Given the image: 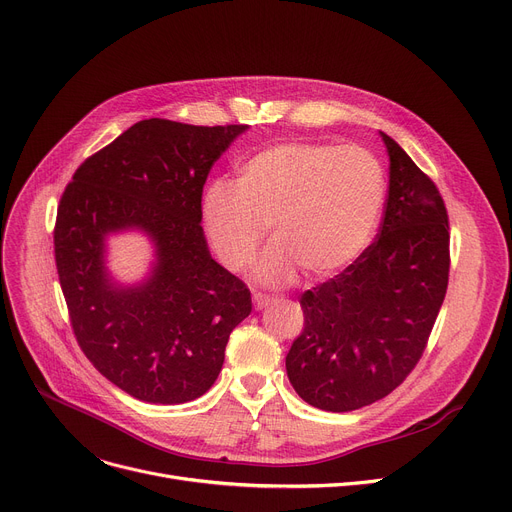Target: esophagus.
<instances>
[{"label": "esophagus", "instance_id": "obj_1", "mask_svg": "<svg viewBox=\"0 0 512 512\" xmlns=\"http://www.w3.org/2000/svg\"><path fill=\"white\" fill-rule=\"evenodd\" d=\"M252 301H254V307H256V309H262V307H266V305L272 303V295L254 291V293H252Z\"/></svg>", "mask_w": 512, "mask_h": 512}]
</instances>
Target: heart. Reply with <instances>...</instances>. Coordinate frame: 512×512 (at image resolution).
<instances>
[{
  "label": "heart",
  "mask_w": 512,
  "mask_h": 512,
  "mask_svg": "<svg viewBox=\"0 0 512 512\" xmlns=\"http://www.w3.org/2000/svg\"><path fill=\"white\" fill-rule=\"evenodd\" d=\"M385 203L381 162L361 145L291 141L270 145L238 168L235 186L215 182L205 192V225L221 262L246 270L266 229L274 246L258 277L287 283L301 268L324 279L369 246Z\"/></svg>",
  "instance_id": "1"
}]
</instances>
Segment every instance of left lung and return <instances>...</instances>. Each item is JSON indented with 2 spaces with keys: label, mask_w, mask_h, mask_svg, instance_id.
<instances>
[{
  "label": "left lung",
  "mask_w": 512,
  "mask_h": 512,
  "mask_svg": "<svg viewBox=\"0 0 512 512\" xmlns=\"http://www.w3.org/2000/svg\"><path fill=\"white\" fill-rule=\"evenodd\" d=\"M381 137L391 164L377 240L299 297L303 330L285 359L299 398L328 412L359 410L404 383L449 285L443 196L396 141Z\"/></svg>",
  "instance_id": "left-lung-1"
}]
</instances>
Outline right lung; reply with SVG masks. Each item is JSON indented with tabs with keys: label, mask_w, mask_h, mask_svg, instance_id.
I'll use <instances>...</instances> for the list:
<instances>
[{
	"label": "right lung",
	"mask_w": 512,
	"mask_h": 512,
	"mask_svg": "<svg viewBox=\"0 0 512 512\" xmlns=\"http://www.w3.org/2000/svg\"><path fill=\"white\" fill-rule=\"evenodd\" d=\"M246 125L139 121L90 155L65 186L53 229L69 322L88 361L149 404H184L215 383L231 330L252 311L250 289L207 248L203 186ZM152 235V279L119 290L103 270V238Z\"/></svg>",
	"instance_id": "obj_1"
}]
</instances>
